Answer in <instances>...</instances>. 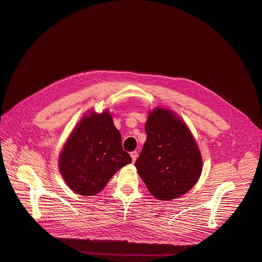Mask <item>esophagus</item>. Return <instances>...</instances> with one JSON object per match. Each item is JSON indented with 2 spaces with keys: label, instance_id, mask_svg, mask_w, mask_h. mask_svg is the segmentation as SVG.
I'll return each mask as SVG.
<instances>
[{
  "label": "esophagus",
  "instance_id": "obj_1",
  "mask_svg": "<svg viewBox=\"0 0 262 262\" xmlns=\"http://www.w3.org/2000/svg\"><path fill=\"white\" fill-rule=\"evenodd\" d=\"M130 157H132L133 162H135L136 159H137V157H138V152H136V150H134V152L130 153Z\"/></svg>",
  "mask_w": 262,
  "mask_h": 262
}]
</instances>
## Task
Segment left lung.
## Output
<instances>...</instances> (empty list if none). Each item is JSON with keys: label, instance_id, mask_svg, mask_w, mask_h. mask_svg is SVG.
Listing matches in <instances>:
<instances>
[{"label": "left lung", "instance_id": "obj_1", "mask_svg": "<svg viewBox=\"0 0 262 262\" xmlns=\"http://www.w3.org/2000/svg\"><path fill=\"white\" fill-rule=\"evenodd\" d=\"M145 133L136 168L149 193L160 201L184 195L198 183L203 168L190 129L172 110L157 107L148 114Z\"/></svg>", "mask_w": 262, "mask_h": 262}]
</instances>
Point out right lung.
<instances>
[{
    "label": "right lung",
    "mask_w": 262,
    "mask_h": 262,
    "mask_svg": "<svg viewBox=\"0 0 262 262\" xmlns=\"http://www.w3.org/2000/svg\"><path fill=\"white\" fill-rule=\"evenodd\" d=\"M130 162L112 115L105 110L82 117L66 141L58 164L70 189L90 196L102 191L114 174Z\"/></svg>",
    "instance_id": "add662e5"
}]
</instances>
